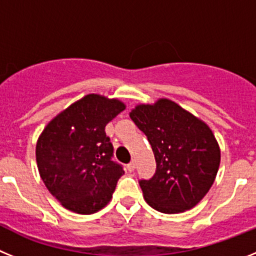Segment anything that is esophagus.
Listing matches in <instances>:
<instances>
[{
	"mask_svg": "<svg viewBox=\"0 0 256 256\" xmlns=\"http://www.w3.org/2000/svg\"><path fill=\"white\" fill-rule=\"evenodd\" d=\"M126 169H128V170L130 172H133L136 169V162L134 160H132V162H130V164L126 165Z\"/></svg>",
	"mask_w": 256,
	"mask_h": 256,
	"instance_id": "obj_1",
	"label": "esophagus"
}]
</instances>
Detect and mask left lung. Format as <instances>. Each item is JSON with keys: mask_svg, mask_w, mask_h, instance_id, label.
<instances>
[{"mask_svg": "<svg viewBox=\"0 0 256 256\" xmlns=\"http://www.w3.org/2000/svg\"><path fill=\"white\" fill-rule=\"evenodd\" d=\"M130 116L148 136L156 160L154 177L140 180L146 202L165 214L196 206L220 164V148L209 126L169 98L138 104Z\"/></svg>", "mask_w": 256, "mask_h": 256, "instance_id": "obj_1", "label": "left lung"}]
</instances>
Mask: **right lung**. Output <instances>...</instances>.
I'll use <instances>...</instances> for the list:
<instances>
[{
	"instance_id": "add662e5",
	"label": "right lung",
	"mask_w": 256,
	"mask_h": 256,
	"mask_svg": "<svg viewBox=\"0 0 256 256\" xmlns=\"http://www.w3.org/2000/svg\"><path fill=\"white\" fill-rule=\"evenodd\" d=\"M124 108L118 98L87 94L58 112L38 137L40 176L65 209L94 214L112 200L124 170L112 160L105 126Z\"/></svg>"
}]
</instances>
